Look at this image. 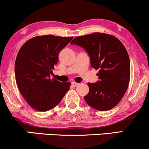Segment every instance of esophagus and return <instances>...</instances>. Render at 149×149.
Returning <instances> with one entry per match:
<instances>
[{
  "label": "esophagus",
  "instance_id": "34e87169",
  "mask_svg": "<svg viewBox=\"0 0 149 149\" xmlns=\"http://www.w3.org/2000/svg\"><path fill=\"white\" fill-rule=\"evenodd\" d=\"M71 85H72L73 87H76L78 85V83H76V82H72V83H71Z\"/></svg>",
  "mask_w": 149,
  "mask_h": 149
}]
</instances>
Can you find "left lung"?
<instances>
[{
	"label": "left lung",
	"mask_w": 149,
	"mask_h": 149,
	"mask_svg": "<svg viewBox=\"0 0 149 149\" xmlns=\"http://www.w3.org/2000/svg\"><path fill=\"white\" fill-rule=\"evenodd\" d=\"M71 44L85 49L92 67L99 70L100 80L88 83L86 103L102 111L116 107L127 91L130 79V62L123 44L113 36L99 32L76 37Z\"/></svg>",
	"instance_id": "left-lung-1"
}]
</instances>
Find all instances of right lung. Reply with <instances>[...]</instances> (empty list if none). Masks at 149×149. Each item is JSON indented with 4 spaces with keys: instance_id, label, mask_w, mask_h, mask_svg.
<instances>
[{
    "instance_id": "obj_1",
    "label": "right lung",
    "mask_w": 149,
    "mask_h": 149,
    "mask_svg": "<svg viewBox=\"0 0 149 149\" xmlns=\"http://www.w3.org/2000/svg\"><path fill=\"white\" fill-rule=\"evenodd\" d=\"M73 37L45 35L27 40L19 51L15 65L17 87L33 109L47 111L59 104L71 86L49 78L59 53Z\"/></svg>"
}]
</instances>
